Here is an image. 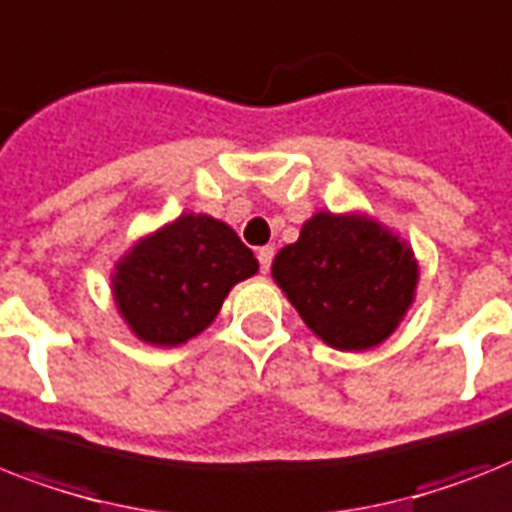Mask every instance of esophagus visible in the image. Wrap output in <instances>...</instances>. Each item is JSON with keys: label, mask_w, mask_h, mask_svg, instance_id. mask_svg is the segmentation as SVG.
I'll list each match as a JSON object with an SVG mask.
<instances>
[{"label": "esophagus", "mask_w": 512, "mask_h": 512, "mask_svg": "<svg viewBox=\"0 0 512 512\" xmlns=\"http://www.w3.org/2000/svg\"><path fill=\"white\" fill-rule=\"evenodd\" d=\"M273 255H276V249H273V247H260V249H257V260H260V270H263V273H268V270H270V263H273Z\"/></svg>", "instance_id": "esophagus-1"}]
</instances>
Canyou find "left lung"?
<instances>
[{
  "mask_svg": "<svg viewBox=\"0 0 512 512\" xmlns=\"http://www.w3.org/2000/svg\"><path fill=\"white\" fill-rule=\"evenodd\" d=\"M270 270L307 328L344 352L392 336L418 286L413 249L360 213H315Z\"/></svg>",
  "mask_w": 512,
  "mask_h": 512,
  "instance_id": "1",
  "label": "left lung"
}]
</instances>
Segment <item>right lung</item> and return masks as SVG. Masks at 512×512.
<instances>
[{
	"label": "right lung",
	"mask_w": 512,
	"mask_h": 512,
	"mask_svg": "<svg viewBox=\"0 0 512 512\" xmlns=\"http://www.w3.org/2000/svg\"><path fill=\"white\" fill-rule=\"evenodd\" d=\"M257 260L231 226L186 213L120 257L112 297L141 342L178 347L205 331L231 286L255 276Z\"/></svg>",
	"instance_id": "add662e5"
}]
</instances>
